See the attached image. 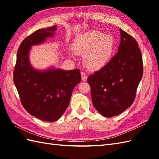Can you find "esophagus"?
<instances>
[{
  "label": "esophagus",
  "mask_w": 159,
  "mask_h": 159,
  "mask_svg": "<svg viewBox=\"0 0 159 159\" xmlns=\"http://www.w3.org/2000/svg\"><path fill=\"white\" fill-rule=\"evenodd\" d=\"M81 78H82V80H83V81H85V80L87 79V76L86 73L82 72H81Z\"/></svg>",
  "instance_id": "obj_1"
}]
</instances>
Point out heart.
I'll return each instance as SVG.
<instances>
[{
	"label": "heart",
	"mask_w": 159,
	"mask_h": 159,
	"mask_svg": "<svg viewBox=\"0 0 159 159\" xmlns=\"http://www.w3.org/2000/svg\"><path fill=\"white\" fill-rule=\"evenodd\" d=\"M115 49L112 36L98 31L85 33L76 40L74 50L77 54L85 55L84 61L90 68L98 69L109 61Z\"/></svg>",
	"instance_id": "heart-1"
}]
</instances>
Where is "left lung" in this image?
<instances>
[{
  "label": "left lung",
  "mask_w": 159,
  "mask_h": 159,
  "mask_svg": "<svg viewBox=\"0 0 159 159\" xmlns=\"http://www.w3.org/2000/svg\"><path fill=\"white\" fill-rule=\"evenodd\" d=\"M121 42L110 61L87 79L92 103L106 117L116 116L133 103L143 76V60L135 39L120 29Z\"/></svg>",
  "instance_id": "8db88e82"
}]
</instances>
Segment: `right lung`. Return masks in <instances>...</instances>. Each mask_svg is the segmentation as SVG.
<instances>
[{
	"label": "right lung",
	"mask_w": 159,
	"mask_h": 159,
	"mask_svg": "<svg viewBox=\"0 0 159 159\" xmlns=\"http://www.w3.org/2000/svg\"><path fill=\"white\" fill-rule=\"evenodd\" d=\"M57 26L37 30L26 37L17 52L13 82L23 107L31 116L46 121L59 120L69 105L72 91L81 80L80 70H35L29 60L31 46L52 37Z\"/></svg>",
	"instance_id": "add662e5"
}]
</instances>
